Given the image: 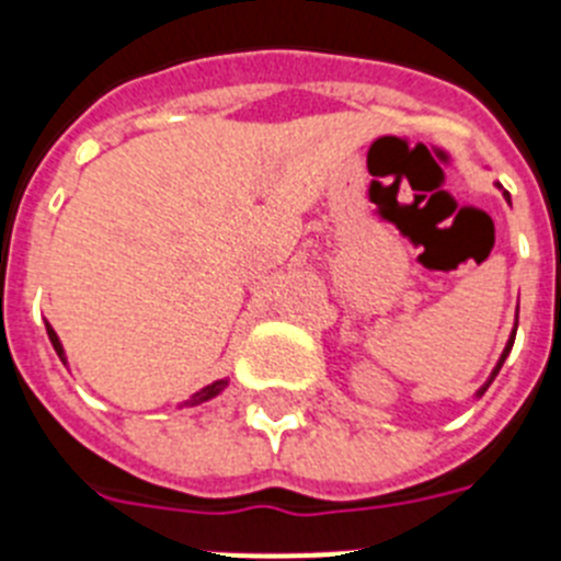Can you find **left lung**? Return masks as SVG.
Instances as JSON below:
<instances>
[{
    "instance_id": "8db88e82",
    "label": "left lung",
    "mask_w": 561,
    "mask_h": 561,
    "mask_svg": "<svg viewBox=\"0 0 561 561\" xmlns=\"http://www.w3.org/2000/svg\"><path fill=\"white\" fill-rule=\"evenodd\" d=\"M503 196H505V202H508V205H512V199H508V193H505V191H503ZM514 336H517V329H514V331H512V336H508V342H505V348H503V354H500V359H497V365H494V370H492V376H489V381H485L483 388H480V390H478V393H474V396H478V399H480V396H483V393H485V390H489V385H492V381H494V376H497V374H500V368H503V362H505V356L512 354Z\"/></svg>"
}]
</instances>
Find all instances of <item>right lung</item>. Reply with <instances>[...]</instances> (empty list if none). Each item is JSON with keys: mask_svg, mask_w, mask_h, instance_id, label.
<instances>
[{"mask_svg": "<svg viewBox=\"0 0 561 561\" xmlns=\"http://www.w3.org/2000/svg\"><path fill=\"white\" fill-rule=\"evenodd\" d=\"M47 325V336H49V342H53V348H56V354H58V359L64 362V365H67V354H64V345H61V340H58V334L56 331H53V325L49 323H44ZM227 385H230V379H216L213 381V385H207V388H202L199 393H193L191 399L187 401H182L180 408H196V404H205V401H210V399H216V396L221 393V390L227 388Z\"/></svg>", "mask_w": 561, "mask_h": 561, "instance_id": "add662e5", "label": "right lung"}]
</instances>
